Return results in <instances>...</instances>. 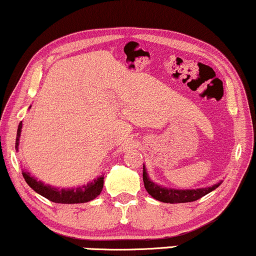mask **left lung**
<instances>
[{"label":"left lung","instance_id":"obj_1","mask_svg":"<svg viewBox=\"0 0 256 256\" xmlns=\"http://www.w3.org/2000/svg\"><path fill=\"white\" fill-rule=\"evenodd\" d=\"M143 181L144 187H146V192L149 193L152 198L160 200L162 202H169V204H178V202H196L216 190L222 182H218L211 187H206V188H198V190H172L166 188V187L158 186V184L152 182L148 176L146 169L143 166Z\"/></svg>","mask_w":256,"mask_h":256}]
</instances>
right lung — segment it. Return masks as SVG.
<instances>
[{
  "label": "right lung",
  "mask_w": 256,
  "mask_h": 256,
  "mask_svg": "<svg viewBox=\"0 0 256 256\" xmlns=\"http://www.w3.org/2000/svg\"><path fill=\"white\" fill-rule=\"evenodd\" d=\"M21 128H22V122L19 124L16 134V140H15V149L19 148V140L21 136ZM24 178L28 186L33 190L44 198L48 199L50 202H58V204H80V202H88L90 200L96 198L100 194L104 187V175L95 178L87 184L76 187V188H56L50 184H42V181H38L36 178L30 176L28 172H22Z\"/></svg>",
  "instance_id": "add662e5"
}]
</instances>
